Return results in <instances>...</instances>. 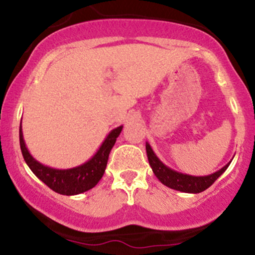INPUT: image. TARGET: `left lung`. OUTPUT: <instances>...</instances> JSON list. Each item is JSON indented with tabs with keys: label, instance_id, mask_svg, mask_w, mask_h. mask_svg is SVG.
I'll use <instances>...</instances> for the list:
<instances>
[{
	"label": "left lung",
	"instance_id": "8db88e82",
	"mask_svg": "<svg viewBox=\"0 0 255 255\" xmlns=\"http://www.w3.org/2000/svg\"><path fill=\"white\" fill-rule=\"evenodd\" d=\"M145 149H146V155H148L149 164L151 166V170H153L154 175L159 179V181L161 184H164L165 186L170 187V189L177 190V191L181 192H189V194H199V192L205 191L208 189L216 180L218 179L230 166L231 161L228 164H226L222 169H220L216 173L210 174L206 176H192L187 175V174L179 173V171L173 170L171 168L166 166L160 159L156 156V154L154 153V150L151 149L150 144L148 142L145 143Z\"/></svg>",
	"mask_w": 255,
	"mask_h": 255
}]
</instances>
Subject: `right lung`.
I'll return each instance as SVG.
<instances>
[{"instance_id":"add662e5","label":"right lung","mask_w":255,"mask_h":255,"mask_svg":"<svg viewBox=\"0 0 255 255\" xmlns=\"http://www.w3.org/2000/svg\"><path fill=\"white\" fill-rule=\"evenodd\" d=\"M122 128L123 126H120V127L112 129L106 139L104 140V143L101 144L99 150L95 153V155L89 159L86 163L75 166V168L54 169L39 163L37 159L33 158L32 154L25 146L24 139H23L22 123L19 126L20 150H22V155L25 163L33 171V174L38 179L42 180L53 191L60 195H68V196L79 195L96 186L97 182L104 176L110 151L115 145L120 133L122 132Z\"/></svg>"}]
</instances>
